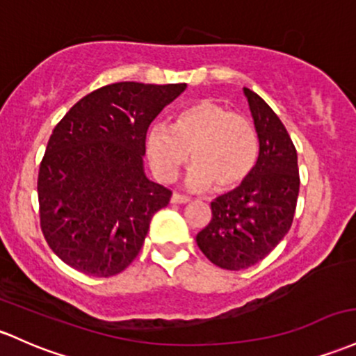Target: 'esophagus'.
Listing matches in <instances>:
<instances>
[{"mask_svg":"<svg viewBox=\"0 0 356 356\" xmlns=\"http://www.w3.org/2000/svg\"><path fill=\"white\" fill-rule=\"evenodd\" d=\"M170 202H174V204H186V202H189V197L184 196V194L174 193L170 197Z\"/></svg>","mask_w":356,"mask_h":356,"instance_id":"obj_1","label":"esophagus"}]
</instances>
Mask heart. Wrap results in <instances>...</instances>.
I'll return each mask as SVG.
<instances>
[{
    "label": "heart",
    "instance_id": "heart-1",
    "mask_svg": "<svg viewBox=\"0 0 356 356\" xmlns=\"http://www.w3.org/2000/svg\"><path fill=\"white\" fill-rule=\"evenodd\" d=\"M194 189L214 186L232 191L252 174L259 155L255 128L240 113L213 99H201L179 109L170 128L157 124L147 135V155L155 175L172 181L189 160Z\"/></svg>",
    "mask_w": 356,
    "mask_h": 356
}]
</instances>
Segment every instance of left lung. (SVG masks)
I'll return each instance as SVG.
<instances>
[{
  "instance_id": "left-lung-1",
  "label": "left lung",
  "mask_w": 356,
  "mask_h": 356,
  "mask_svg": "<svg viewBox=\"0 0 356 356\" xmlns=\"http://www.w3.org/2000/svg\"><path fill=\"white\" fill-rule=\"evenodd\" d=\"M260 152L252 174L211 202V221L197 233L201 252L225 270L259 264L291 229L299 196L298 152L286 127L257 92L245 88Z\"/></svg>"
}]
</instances>
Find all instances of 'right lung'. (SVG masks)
<instances>
[{"instance_id":"add662e5","label":"right lung","mask_w":356,"mask_h":356,"mask_svg":"<svg viewBox=\"0 0 356 356\" xmlns=\"http://www.w3.org/2000/svg\"><path fill=\"white\" fill-rule=\"evenodd\" d=\"M186 84L116 83L77 101L54 128L38 170L40 228L62 261L113 277L136 259L172 191L143 172L147 130Z\"/></svg>"}]
</instances>
